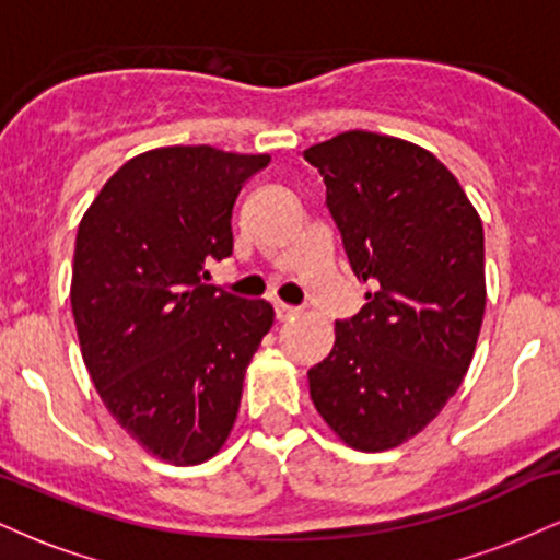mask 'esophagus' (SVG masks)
I'll list each match as a JSON object with an SVG mask.
<instances>
[{
	"mask_svg": "<svg viewBox=\"0 0 560 560\" xmlns=\"http://www.w3.org/2000/svg\"><path fill=\"white\" fill-rule=\"evenodd\" d=\"M273 313H276V320H289V318H294L298 316V307H292V305H287V302H276L273 305Z\"/></svg>",
	"mask_w": 560,
	"mask_h": 560,
	"instance_id": "34e87169",
	"label": "esophagus"
}]
</instances>
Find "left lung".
Wrapping results in <instances>:
<instances>
[{"label": "left lung", "instance_id": "left-lung-1", "mask_svg": "<svg viewBox=\"0 0 560 560\" xmlns=\"http://www.w3.org/2000/svg\"><path fill=\"white\" fill-rule=\"evenodd\" d=\"M302 158L371 284L307 371L311 397L347 445L378 453L419 434L464 382L485 318V231L458 178L410 141L347 131Z\"/></svg>", "mask_w": 560, "mask_h": 560}]
</instances>
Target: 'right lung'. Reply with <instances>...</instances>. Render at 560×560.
<instances>
[{"instance_id": "obj_1", "label": "right lung", "mask_w": 560, "mask_h": 560, "mask_svg": "<svg viewBox=\"0 0 560 560\" xmlns=\"http://www.w3.org/2000/svg\"><path fill=\"white\" fill-rule=\"evenodd\" d=\"M271 163L208 144L131 158L75 236V331L102 402L173 466L213 458L236 421L244 371L273 326L266 300L202 284L234 249L231 210Z\"/></svg>"}]
</instances>
